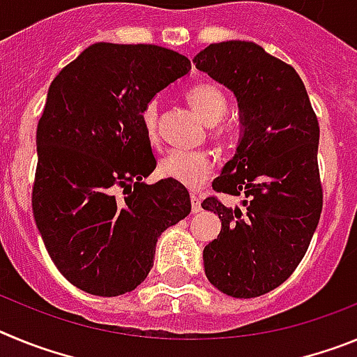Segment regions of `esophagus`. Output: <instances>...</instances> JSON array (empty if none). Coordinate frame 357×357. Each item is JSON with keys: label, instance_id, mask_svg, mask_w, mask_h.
<instances>
[{"label": "esophagus", "instance_id": "esophagus-1", "mask_svg": "<svg viewBox=\"0 0 357 357\" xmlns=\"http://www.w3.org/2000/svg\"><path fill=\"white\" fill-rule=\"evenodd\" d=\"M191 209H193V213L202 211V198L198 193H191Z\"/></svg>", "mask_w": 357, "mask_h": 357}]
</instances>
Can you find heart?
<instances>
[{
	"label": "heart",
	"mask_w": 357,
	"mask_h": 357,
	"mask_svg": "<svg viewBox=\"0 0 357 357\" xmlns=\"http://www.w3.org/2000/svg\"><path fill=\"white\" fill-rule=\"evenodd\" d=\"M185 100L191 105V109L198 114V118L207 125H216L227 112V96L218 85L204 82L189 87L185 93ZM141 123L146 132V137L150 143L159 141V132H157V107L150 102L141 110ZM211 137L216 141L227 139V130L223 127H216L211 132ZM159 175L164 178H172L188 188H200L211 178L214 172V160L211 153L204 150L197 151H182L172 150L160 159Z\"/></svg>",
	"instance_id": "b5f03b06"
}]
</instances>
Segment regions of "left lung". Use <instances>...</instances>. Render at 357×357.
Masks as SVG:
<instances>
[{
	"label": "left lung",
	"mask_w": 357,
	"mask_h": 357,
	"mask_svg": "<svg viewBox=\"0 0 357 357\" xmlns=\"http://www.w3.org/2000/svg\"><path fill=\"white\" fill-rule=\"evenodd\" d=\"M193 64L234 91L243 123L234 159L213 182L216 193L241 195L243 207L216 195L202 202L222 220L204 248L206 275L225 295L254 298L289 279L317 230L320 127L298 73L257 44H209Z\"/></svg>",
	"instance_id": "obj_1"
}]
</instances>
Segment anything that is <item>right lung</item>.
Masks as SVG:
<instances>
[{"mask_svg":"<svg viewBox=\"0 0 357 357\" xmlns=\"http://www.w3.org/2000/svg\"><path fill=\"white\" fill-rule=\"evenodd\" d=\"M189 69L188 56L153 44L98 43L50 85L31 209L52 261L82 291L137 288L157 238L191 213L182 184L141 182L157 166L141 110Z\"/></svg>","mask_w":357,"mask_h":357,"instance_id":"right-lung-1","label":"right lung"}]
</instances>
